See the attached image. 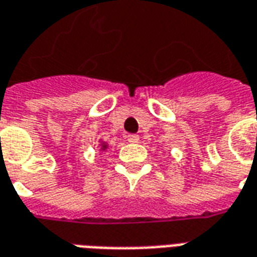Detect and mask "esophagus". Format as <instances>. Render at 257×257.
I'll return each mask as SVG.
<instances>
[{"label":"esophagus","instance_id":"obj_1","mask_svg":"<svg viewBox=\"0 0 257 257\" xmlns=\"http://www.w3.org/2000/svg\"><path fill=\"white\" fill-rule=\"evenodd\" d=\"M126 140H128L129 143H138L139 136L138 135H128V136H126Z\"/></svg>","mask_w":257,"mask_h":257}]
</instances>
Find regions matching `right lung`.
<instances>
[{
  "label": "right lung",
  "mask_w": 257,
  "mask_h": 257,
  "mask_svg": "<svg viewBox=\"0 0 257 257\" xmlns=\"http://www.w3.org/2000/svg\"><path fill=\"white\" fill-rule=\"evenodd\" d=\"M106 147H107V146H106V144H102V150H104V148H106Z\"/></svg>",
  "instance_id": "1"
}]
</instances>
